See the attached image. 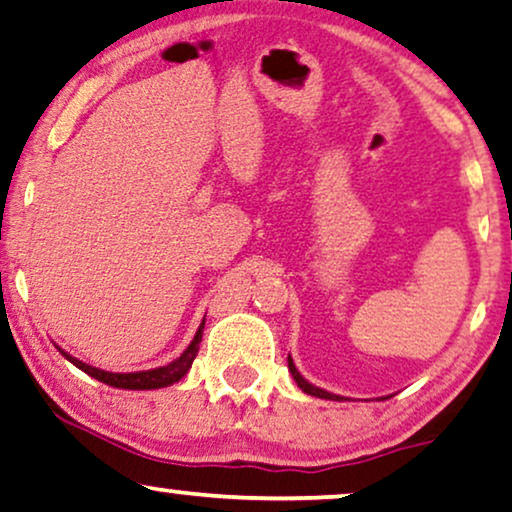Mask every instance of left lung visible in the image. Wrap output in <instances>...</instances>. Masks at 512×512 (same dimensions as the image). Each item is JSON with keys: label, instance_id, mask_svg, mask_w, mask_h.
<instances>
[{"label": "left lung", "instance_id": "left-lung-1", "mask_svg": "<svg viewBox=\"0 0 512 512\" xmlns=\"http://www.w3.org/2000/svg\"><path fill=\"white\" fill-rule=\"evenodd\" d=\"M288 370L292 372V379L297 381V386L302 388L304 393H309V395H316V398H325V400H344L342 395H335V393H327V391H323V388H318V386H313V384H309V381H306L302 374L297 372V367H295V363H292V358L288 356Z\"/></svg>", "mask_w": 512, "mask_h": 512}]
</instances>
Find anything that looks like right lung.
<instances>
[{
  "label": "right lung",
  "instance_id": "obj_1",
  "mask_svg": "<svg viewBox=\"0 0 512 512\" xmlns=\"http://www.w3.org/2000/svg\"><path fill=\"white\" fill-rule=\"evenodd\" d=\"M203 325H206V318H203L199 330H196L192 344H189L187 349L180 353V358H175L173 363H168L163 367H154V370H145V372H105V370H98V367H93V365L81 363L79 358L70 356V353L63 351V349H58V351L63 353V356L70 360L72 365H77L81 372H86L88 377L102 381V384L114 386V388H128V391H149V388L170 386V384H175V381H180L182 377H185V374L189 372V367H192V363H194L196 353H199V344H201V337H203Z\"/></svg>",
  "mask_w": 512,
  "mask_h": 512
}]
</instances>
